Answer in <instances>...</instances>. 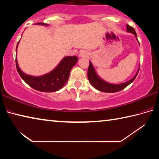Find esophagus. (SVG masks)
Instances as JSON below:
<instances>
[{"instance_id": "34e87169", "label": "esophagus", "mask_w": 159, "mask_h": 159, "mask_svg": "<svg viewBox=\"0 0 159 159\" xmlns=\"http://www.w3.org/2000/svg\"><path fill=\"white\" fill-rule=\"evenodd\" d=\"M88 55H89V53H88V52H87V51L82 50L81 52H80L79 56H80V57H87V56H88Z\"/></svg>"}]
</instances>
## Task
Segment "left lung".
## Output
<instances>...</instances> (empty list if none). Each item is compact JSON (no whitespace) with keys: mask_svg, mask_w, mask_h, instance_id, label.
Instances as JSON below:
<instances>
[{"mask_svg":"<svg viewBox=\"0 0 159 159\" xmlns=\"http://www.w3.org/2000/svg\"><path fill=\"white\" fill-rule=\"evenodd\" d=\"M126 29H127L128 32L133 34L134 36H135L136 39H138L135 30H134V29L133 27L126 25ZM139 67L138 70V72H137L136 74L134 75V76L130 80H128V81L120 83V84H112V83H109L104 81V80H102L101 78L99 77L98 75L96 73L95 69H94V66L92 62L90 61L89 67H88V78L90 83L92 84V85L95 88V89L104 93H116L122 90L123 89H124L125 87H127L128 85H130V83L135 79L137 75H138L139 72Z\"/></svg>","mask_w":159,"mask_h":159,"instance_id":"8db88e82","label":"left lung"}]
</instances>
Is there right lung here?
<instances>
[{
	"instance_id": "right-lung-1",
	"label": "right lung",
	"mask_w": 159,
	"mask_h": 159,
	"mask_svg": "<svg viewBox=\"0 0 159 159\" xmlns=\"http://www.w3.org/2000/svg\"><path fill=\"white\" fill-rule=\"evenodd\" d=\"M35 25L48 26V24L36 23ZM19 42L17 43L16 51L17 49ZM78 61L76 56H66L64 57L58 65L49 73L40 76H34L26 74L21 71L18 65L16 58V67L19 74L26 83L34 89L44 93L56 92L66 84L69 79L70 71Z\"/></svg>"
}]
</instances>
